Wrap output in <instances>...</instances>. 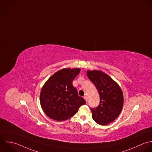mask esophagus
Here are the masks:
<instances>
[{"mask_svg": "<svg viewBox=\"0 0 152 152\" xmlns=\"http://www.w3.org/2000/svg\"><path fill=\"white\" fill-rule=\"evenodd\" d=\"M83 98L85 99V100L86 101V102H87V101H88V98H87V96H83Z\"/></svg>", "mask_w": 152, "mask_h": 152, "instance_id": "esophagus-1", "label": "esophagus"}]
</instances>
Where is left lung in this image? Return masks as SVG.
<instances>
[{"label": "left lung", "instance_id": "obj_1", "mask_svg": "<svg viewBox=\"0 0 152 152\" xmlns=\"http://www.w3.org/2000/svg\"><path fill=\"white\" fill-rule=\"evenodd\" d=\"M87 76L98 89L99 105L91 108L92 117L98 124L105 126L114 121L123 107V94L120 86L108 75L98 70H88Z\"/></svg>", "mask_w": 152, "mask_h": 152}]
</instances>
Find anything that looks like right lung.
Instances as JSON below:
<instances>
[{
    "label": "right lung",
    "instance_id": "right-lung-1",
    "mask_svg": "<svg viewBox=\"0 0 152 152\" xmlns=\"http://www.w3.org/2000/svg\"><path fill=\"white\" fill-rule=\"evenodd\" d=\"M79 68L63 69L53 75L45 83L40 93V104L50 118L62 121L75 115L79 108L86 104L73 86Z\"/></svg>",
    "mask_w": 152,
    "mask_h": 152
}]
</instances>
